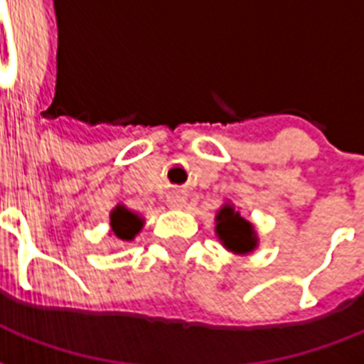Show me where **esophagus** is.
Here are the masks:
<instances>
[{"instance_id":"obj_1","label":"esophagus","mask_w":364,"mask_h":364,"mask_svg":"<svg viewBox=\"0 0 364 364\" xmlns=\"http://www.w3.org/2000/svg\"><path fill=\"white\" fill-rule=\"evenodd\" d=\"M167 203L171 206H175V208H179V206L185 205V195L183 193H171V195H167Z\"/></svg>"}]
</instances>
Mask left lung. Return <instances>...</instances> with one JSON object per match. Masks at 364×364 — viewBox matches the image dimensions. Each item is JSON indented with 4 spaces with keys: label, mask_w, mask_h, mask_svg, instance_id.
Masks as SVG:
<instances>
[{
    "label": "left lung",
    "mask_w": 364,
    "mask_h": 364,
    "mask_svg": "<svg viewBox=\"0 0 364 364\" xmlns=\"http://www.w3.org/2000/svg\"><path fill=\"white\" fill-rule=\"evenodd\" d=\"M216 232L220 236L222 244L228 247L230 252L236 253H247L252 252L257 240L253 234L252 224L244 220L240 213H234L232 206H224L218 216H216Z\"/></svg>",
    "instance_id": "left-lung-1"
}]
</instances>
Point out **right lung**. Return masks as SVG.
Listing matches in <instances>:
<instances>
[{
    "label": "right lung",
    "mask_w": 364,
    "mask_h": 364,
    "mask_svg": "<svg viewBox=\"0 0 364 364\" xmlns=\"http://www.w3.org/2000/svg\"><path fill=\"white\" fill-rule=\"evenodd\" d=\"M111 228L120 240H132L142 228V218L127 210L124 206H117L111 214Z\"/></svg>",
    "instance_id": "obj_1"
}]
</instances>
